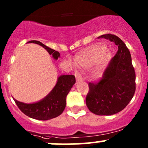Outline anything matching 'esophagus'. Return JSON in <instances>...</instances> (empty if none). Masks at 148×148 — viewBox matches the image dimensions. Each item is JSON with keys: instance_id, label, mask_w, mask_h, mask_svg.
<instances>
[{"instance_id": "esophagus-1", "label": "esophagus", "mask_w": 148, "mask_h": 148, "mask_svg": "<svg viewBox=\"0 0 148 148\" xmlns=\"http://www.w3.org/2000/svg\"><path fill=\"white\" fill-rule=\"evenodd\" d=\"M75 77H76V79H77V82H81V81L83 80L82 77L81 76L80 73H79V71L77 70L75 71Z\"/></svg>"}]
</instances>
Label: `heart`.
<instances>
[{"label": "heart", "instance_id": "b5f03b06", "mask_svg": "<svg viewBox=\"0 0 148 148\" xmlns=\"http://www.w3.org/2000/svg\"><path fill=\"white\" fill-rule=\"evenodd\" d=\"M110 53L108 51H106V48L105 47L97 46L84 52L78 57L77 62L82 67L90 69L96 64L98 61V64L92 72V77L95 79H98L101 77L104 66L110 60Z\"/></svg>", "mask_w": 148, "mask_h": 148}]
</instances>
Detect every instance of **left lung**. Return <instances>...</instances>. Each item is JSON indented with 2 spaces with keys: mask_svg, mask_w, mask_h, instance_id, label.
I'll list each match as a JSON object with an SVG mask.
<instances>
[{
  "mask_svg": "<svg viewBox=\"0 0 148 148\" xmlns=\"http://www.w3.org/2000/svg\"><path fill=\"white\" fill-rule=\"evenodd\" d=\"M110 40L118 46L116 55L109 63L98 82L88 84L86 103L97 115H112L127 106L136 91V73L129 49L121 38L106 34L98 37Z\"/></svg>",
  "mask_w": 148,
  "mask_h": 148,
  "instance_id": "8db88e82",
  "label": "left lung"
}]
</instances>
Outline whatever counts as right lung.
Returning <instances> with one entry per match:
<instances>
[{"label": "right lung", "instance_id": "obj_1", "mask_svg": "<svg viewBox=\"0 0 148 148\" xmlns=\"http://www.w3.org/2000/svg\"><path fill=\"white\" fill-rule=\"evenodd\" d=\"M27 43H33L43 47L53 58L58 60L60 55L58 51L46 46L38 40H30ZM76 79L74 75H62L58 77L56 86L43 100L37 103L27 104L14 99L16 105L24 114L38 120H48L60 115L66 107V98L70 91Z\"/></svg>", "mask_w": 148, "mask_h": 148}]
</instances>
